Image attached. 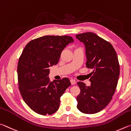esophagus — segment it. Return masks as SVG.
<instances>
[{
    "instance_id": "1",
    "label": "esophagus",
    "mask_w": 131,
    "mask_h": 131,
    "mask_svg": "<svg viewBox=\"0 0 131 131\" xmlns=\"http://www.w3.org/2000/svg\"><path fill=\"white\" fill-rule=\"evenodd\" d=\"M70 82H71V83L72 84H76V81H75V80H74V79H71Z\"/></svg>"
}]
</instances>
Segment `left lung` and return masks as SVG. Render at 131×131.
<instances>
[{
	"label": "left lung",
	"mask_w": 131,
	"mask_h": 131,
	"mask_svg": "<svg viewBox=\"0 0 131 131\" xmlns=\"http://www.w3.org/2000/svg\"><path fill=\"white\" fill-rule=\"evenodd\" d=\"M86 48L87 68L90 73V86L77 83L81 89L78 95L77 108L85 114L102 111L112 99L120 75V65L117 53L111 43L91 32L76 35Z\"/></svg>",
	"instance_id": "8db88e82"
}]
</instances>
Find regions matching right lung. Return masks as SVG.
<instances>
[{"label":"right lung","mask_w":131,"mask_h":131,"mask_svg":"<svg viewBox=\"0 0 131 131\" xmlns=\"http://www.w3.org/2000/svg\"><path fill=\"white\" fill-rule=\"evenodd\" d=\"M74 42L68 36H45L31 40L19 59L18 81L20 94L31 110L50 115L59 108L60 97L71 85L67 78L50 82L49 68L58 63L61 52Z\"/></svg>","instance_id":"1"}]
</instances>
